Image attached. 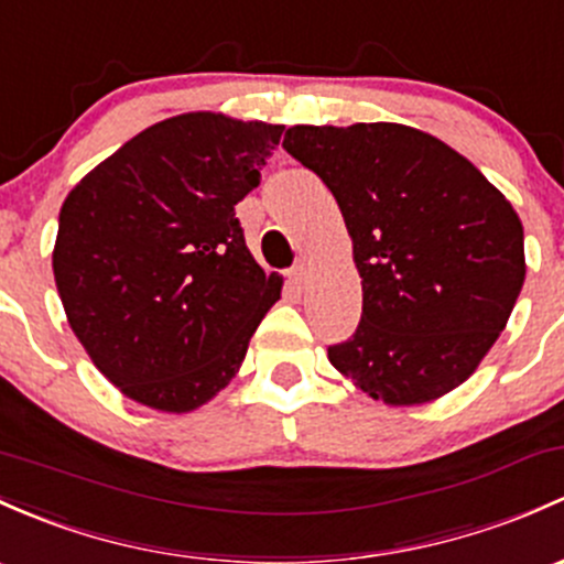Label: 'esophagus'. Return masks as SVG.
<instances>
[{"label":"esophagus","instance_id":"34e87169","mask_svg":"<svg viewBox=\"0 0 564 564\" xmlns=\"http://www.w3.org/2000/svg\"><path fill=\"white\" fill-rule=\"evenodd\" d=\"M289 281L294 283V289L305 286V281H307V264H305V262L294 264L292 270H289Z\"/></svg>","mask_w":564,"mask_h":564}]
</instances>
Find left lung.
<instances>
[{
  "label": "left lung",
  "mask_w": 564,
  "mask_h": 564,
  "mask_svg": "<svg viewBox=\"0 0 564 564\" xmlns=\"http://www.w3.org/2000/svg\"><path fill=\"white\" fill-rule=\"evenodd\" d=\"M283 148L337 199L361 278V322L329 361L387 405L473 376L524 283V229L462 153L402 123L292 127Z\"/></svg>",
  "instance_id": "1"
}]
</instances>
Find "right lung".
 <instances>
[{
    "mask_svg": "<svg viewBox=\"0 0 564 564\" xmlns=\"http://www.w3.org/2000/svg\"><path fill=\"white\" fill-rule=\"evenodd\" d=\"M281 134V123L183 112L123 142L64 199L58 297L129 400L186 413L240 370L283 278L251 257L235 205Z\"/></svg>",
    "mask_w": 564,
    "mask_h": 564,
    "instance_id": "right-lung-1",
    "label": "right lung"
}]
</instances>
